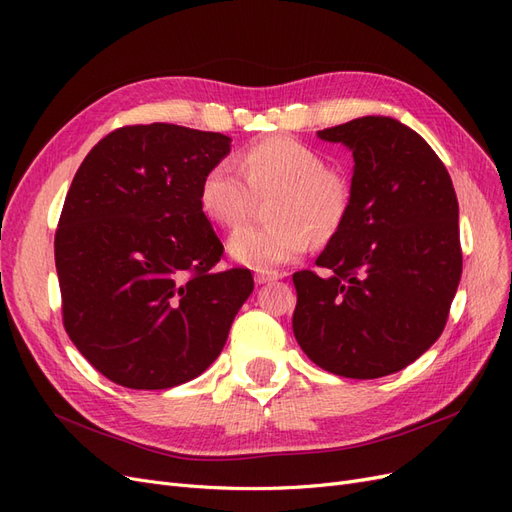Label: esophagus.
I'll return each mask as SVG.
<instances>
[{"mask_svg":"<svg viewBox=\"0 0 512 512\" xmlns=\"http://www.w3.org/2000/svg\"><path fill=\"white\" fill-rule=\"evenodd\" d=\"M280 273H273V271H256L254 273V282L260 286V284H269V282H275L280 280Z\"/></svg>","mask_w":512,"mask_h":512,"instance_id":"obj_1","label":"esophagus"}]
</instances>
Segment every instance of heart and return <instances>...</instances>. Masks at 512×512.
Returning <instances> with one entry per match:
<instances>
[{
  "label": "heart",
  "mask_w": 512,
  "mask_h": 512,
  "mask_svg": "<svg viewBox=\"0 0 512 512\" xmlns=\"http://www.w3.org/2000/svg\"><path fill=\"white\" fill-rule=\"evenodd\" d=\"M275 194L269 203L273 224L243 226L230 235L228 252L258 271H273L307 252L314 237L331 239L344 226L352 188L344 173L324 166L322 153L280 134L239 153L237 166L224 160L207 168L198 185V203L226 228L241 224L254 196Z\"/></svg>",
  "instance_id": "obj_1"
}]
</instances>
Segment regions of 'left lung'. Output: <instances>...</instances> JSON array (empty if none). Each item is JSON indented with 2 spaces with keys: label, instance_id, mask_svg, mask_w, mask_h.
<instances>
[{
  "label": "left lung",
  "instance_id": "obj_1",
  "mask_svg": "<svg viewBox=\"0 0 512 512\" xmlns=\"http://www.w3.org/2000/svg\"><path fill=\"white\" fill-rule=\"evenodd\" d=\"M318 138L352 151V203L316 258L331 275H292V331L331 374L382 378L444 331L461 280L455 188L425 138L393 117H359Z\"/></svg>",
  "mask_w": 512,
  "mask_h": 512
}]
</instances>
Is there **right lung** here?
I'll return each instance as SVG.
<instances>
[{
  "label": "right lung",
  "instance_id": "obj_1",
  "mask_svg": "<svg viewBox=\"0 0 512 512\" xmlns=\"http://www.w3.org/2000/svg\"><path fill=\"white\" fill-rule=\"evenodd\" d=\"M230 138L173 123L104 136L76 170L55 235L64 327L102 376L136 391L194 380L254 290L215 271L224 245L198 203Z\"/></svg>",
  "mask_w": 512,
  "mask_h": 512
}]
</instances>
